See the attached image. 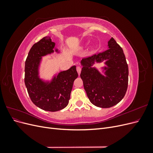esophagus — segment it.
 <instances>
[{"instance_id":"obj_1","label":"esophagus","mask_w":153,"mask_h":153,"mask_svg":"<svg viewBox=\"0 0 153 153\" xmlns=\"http://www.w3.org/2000/svg\"><path fill=\"white\" fill-rule=\"evenodd\" d=\"M81 70H82V69H81V68H80V66H78V67L76 68V71H77V72H78V75H80Z\"/></svg>"}]
</instances>
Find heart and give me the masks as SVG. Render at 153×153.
Masks as SVG:
<instances>
[{
    "label": "heart",
    "instance_id": "1",
    "mask_svg": "<svg viewBox=\"0 0 153 153\" xmlns=\"http://www.w3.org/2000/svg\"><path fill=\"white\" fill-rule=\"evenodd\" d=\"M89 41H87V43H85V44H84V45H82L80 48H84V47H87V46L89 45Z\"/></svg>",
    "mask_w": 153,
    "mask_h": 153
}]
</instances>
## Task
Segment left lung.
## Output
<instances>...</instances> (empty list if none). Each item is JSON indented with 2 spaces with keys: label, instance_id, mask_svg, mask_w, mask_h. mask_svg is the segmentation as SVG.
Returning <instances> with one entry per match:
<instances>
[{
  "label": "left lung",
  "instance_id": "8db88e82",
  "mask_svg": "<svg viewBox=\"0 0 153 153\" xmlns=\"http://www.w3.org/2000/svg\"><path fill=\"white\" fill-rule=\"evenodd\" d=\"M104 60L103 75L93 65ZM80 64V77L92 104L100 108H110L123 100L128 88V66L122 48L113 38L108 41L107 50L83 59Z\"/></svg>",
  "mask_w": 153,
  "mask_h": 153
}]
</instances>
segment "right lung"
<instances>
[{
	"mask_svg": "<svg viewBox=\"0 0 153 153\" xmlns=\"http://www.w3.org/2000/svg\"><path fill=\"white\" fill-rule=\"evenodd\" d=\"M54 52L59 53L49 36L45 37L30 48L25 63V84L33 103L39 108L56 112L68 105L74 80L78 75L76 66L55 74L50 80L39 76L42 57Z\"/></svg>",
	"mask_w": 153,
	"mask_h": 153,
	"instance_id": "1",
	"label": "right lung"
}]
</instances>
